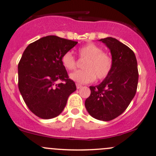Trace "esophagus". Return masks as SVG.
I'll use <instances>...</instances> for the list:
<instances>
[{
    "instance_id": "esophagus-1",
    "label": "esophagus",
    "mask_w": 156,
    "mask_h": 156,
    "mask_svg": "<svg viewBox=\"0 0 156 156\" xmlns=\"http://www.w3.org/2000/svg\"><path fill=\"white\" fill-rule=\"evenodd\" d=\"M76 87H77V89H79L82 87V85H80V84H79V83H76Z\"/></svg>"
}]
</instances>
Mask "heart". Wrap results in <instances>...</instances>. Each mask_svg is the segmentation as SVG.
I'll list each match as a JSON object with an SVG mask.
<instances>
[{
	"label": "heart",
	"mask_w": 156,
	"mask_h": 156,
	"mask_svg": "<svg viewBox=\"0 0 156 156\" xmlns=\"http://www.w3.org/2000/svg\"><path fill=\"white\" fill-rule=\"evenodd\" d=\"M80 58H86L83 64V69L71 73L69 78L80 83H88L94 81L96 76L103 80L110 74L113 67L112 57L103 53L101 47L94 43H87L78 49ZM62 66L67 70L76 68V62L71 52H67L62 57Z\"/></svg>",
	"instance_id": "b5f03b06"
}]
</instances>
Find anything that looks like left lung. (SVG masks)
Returning <instances> with one entry per match:
<instances>
[{"instance_id":"left-lung-1","label":"left lung","mask_w":156,"mask_h":156,"mask_svg":"<svg viewBox=\"0 0 156 156\" xmlns=\"http://www.w3.org/2000/svg\"><path fill=\"white\" fill-rule=\"evenodd\" d=\"M110 50L113 67L99 85L89 87L85 106L92 117L110 121L122 114L136 92L139 72L133 51L112 37L100 39Z\"/></svg>"}]
</instances>
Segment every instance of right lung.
<instances>
[{
	"label": "right lung",
	"mask_w": 156,
	"mask_h": 156,
	"mask_svg": "<svg viewBox=\"0 0 156 156\" xmlns=\"http://www.w3.org/2000/svg\"><path fill=\"white\" fill-rule=\"evenodd\" d=\"M78 42L56 36H47L26 48L18 64V87L32 113L42 119L58 116L69 96L76 90L62 64L64 53ZM58 80L63 82L57 84Z\"/></svg>",
	"instance_id": "1"
}]
</instances>
